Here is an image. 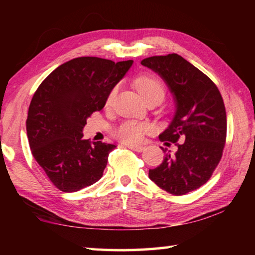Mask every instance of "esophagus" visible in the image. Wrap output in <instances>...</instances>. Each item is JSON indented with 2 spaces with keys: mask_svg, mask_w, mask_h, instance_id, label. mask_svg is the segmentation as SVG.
Listing matches in <instances>:
<instances>
[{
  "mask_svg": "<svg viewBox=\"0 0 255 255\" xmlns=\"http://www.w3.org/2000/svg\"><path fill=\"white\" fill-rule=\"evenodd\" d=\"M127 147L132 149V150H135V152H138V153L143 152V150L145 149V147H143V146H135V145H127Z\"/></svg>",
  "mask_w": 255,
  "mask_h": 255,
  "instance_id": "esophagus-1",
  "label": "esophagus"
}]
</instances>
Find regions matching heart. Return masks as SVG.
<instances>
[{"label":"heart","instance_id":"heart-1","mask_svg":"<svg viewBox=\"0 0 255 255\" xmlns=\"http://www.w3.org/2000/svg\"><path fill=\"white\" fill-rule=\"evenodd\" d=\"M135 85L145 101L154 97H163L165 90L161 81L152 76H141L135 81ZM115 96V90L110 93L107 103H111ZM150 126L146 123H139L136 120H126V122L118 125L114 129V136L126 144H138L140 143L146 133L149 132Z\"/></svg>","mask_w":255,"mask_h":255}]
</instances>
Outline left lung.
<instances>
[{
    "label": "left lung",
    "instance_id": "obj_1",
    "mask_svg": "<svg viewBox=\"0 0 255 255\" xmlns=\"http://www.w3.org/2000/svg\"><path fill=\"white\" fill-rule=\"evenodd\" d=\"M141 65L157 73L174 98V117L158 138L170 143L184 139L148 176L171 195H187L210 179L222 158L227 130L223 98L208 76L178 54L152 56Z\"/></svg>",
    "mask_w": 255,
    "mask_h": 255
}]
</instances>
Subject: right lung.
Instances as JSON below:
<instances>
[{
	"label": "right lung",
	"mask_w": 255,
	"mask_h": 255,
	"mask_svg": "<svg viewBox=\"0 0 255 255\" xmlns=\"http://www.w3.org/2000/svg\"><path fill=\"white\" fill-rule=\"evenodd\" d=\"M132 63L77 57L51 72L34 92L27 119L30 149L60 191H79L101 179L116 145L91 144L82 131Z\"/></svg>",
	"instance_id": "add662e5"
}]
</instances>
